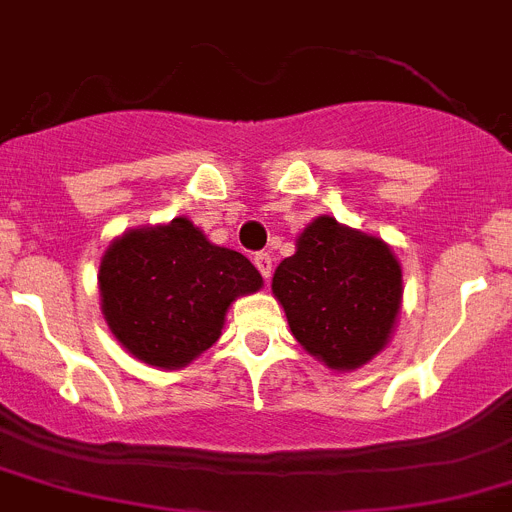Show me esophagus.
<instances>
[{"label":"esophagus","instance_id":"34e87169","mask_svg":"<svg viewBox=\"0 0 512 512\" xmlns=\"http://www.w3.org/2000/svg\"><path fill=\"white\" fill-rule=\"evenodd\" d=\"M253 264H256V269H259L261 272V277L264 279H269L272 277V256H269V253H256V256H253Z\"/></svg>","mask_w":512,"mask_h":512}]
</instances>
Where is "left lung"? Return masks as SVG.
<instances>
[{
  "instance_id": "obj_1",
  "label": "left lung",
  "mask_w": 512,
  "mask_h": 512,
  "mask_svg": "<svg viewBox=\"0 0 512 512\" xmlns=\"http://www.w3.org/2000/svg\"><path fill=\"white\" fill-rule=\"evenodd\" d=\"M277 266L274 298L292 336L331 370H355L388 344L401 310V266L375 235L323 214Z\"/></svg>"
}]
</instances>
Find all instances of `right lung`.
Here are the masks:
<instances>
[{
    "label": "right lung",
    "instance_id": "obj_1",
    "mask_svg": "<svg viewBox=\"0 0 512 512\" xmlns=\"http://www.w3.org/2000/svg\"><path fill=\"white\" fill-rule=\"evenodd\" d=\"M98 285L108 329L126 352L176 370L220 339L230 303L261 290L264 279L243 253L214 246L176 217L113 240Z\"/></svg>",
    "mask_w": 512,
    "mask_h": 512
}]
</instances>
